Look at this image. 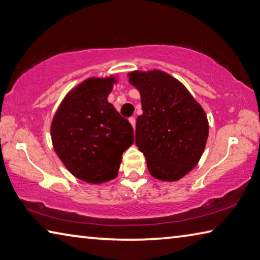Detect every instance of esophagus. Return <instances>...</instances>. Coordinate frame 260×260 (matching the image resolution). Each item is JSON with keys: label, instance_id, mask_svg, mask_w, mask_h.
Here are the masks:
<instances>
[{"label": "esophagus", "instance_id": "esophagus-1", "mask_svg": "<svg viewBox=\"0 0 260 260\" xmlns=\"http://www.w3.org/2000/svg\"><path fill=\"white\" fill-rule=\"evenodd\" d=\"M129 122H131V125L133 126V128H134V131H135V125H136L135 117H132V118H129Z\"/></svg>", "mask_w": 260, "mask_h": 260}]
</instances>
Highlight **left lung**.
<instances>
[{
  "label": "left lung",
  "instance_id": "left-lung-1",
  "mask_svg": "<svg viewBox=\"0 0 260 260\" xmlns=\"http://www.w3.org/2000/svg\"><path fill=\"white\" fill-rule=\"evenodd\" d=\"M128 79L139 90L143 111L136 119V146L153 178L178 181L204 152L209 136L204 109L182 82L160 70L133 71Z\"/></svg>",
  "mask_w": 260,
  "mask_h": 260
}]
</instances>
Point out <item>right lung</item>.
Here are the masks:
<instances>
[{"label":"right lung","instance_id":"obj_1","mask_svg":"<svg viewBox=\"0 0 260 260\" xmlns=\"http://www.w3.org/2000/svg\"><path fill=\"white\" fill-rule=\"evenodd\" d=\"M117 77H91L61 101L50 126L56 155L74 177L101 184L118 175L121 157L134 143L133 127L108 102Z\"/></svg>","mask_w":260,"mask_h":260}]
</instances>
